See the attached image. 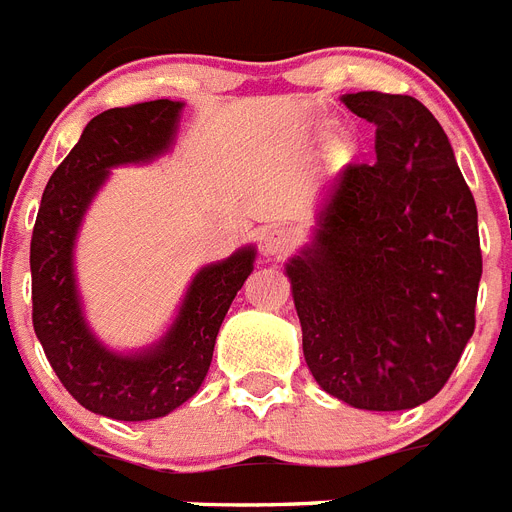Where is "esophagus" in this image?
Here are the masks:
<instances>
[{
	"label": "esophagus",
	"instance_id": "obj_1",
	"mask_svg": "<svg viewBox=\"0 0 512 512\" xmlns=\"http://www.w3.org/2000/svg\"><path fill=\"white\" fill-rule=\"evenodd\" d=\"M294 244H297V236L289 228H273V231L263 236V255L284 257L292 252Z\"/></svg>",
	"mask_w": 512,
	"mask_h": 512
}]
</instances>
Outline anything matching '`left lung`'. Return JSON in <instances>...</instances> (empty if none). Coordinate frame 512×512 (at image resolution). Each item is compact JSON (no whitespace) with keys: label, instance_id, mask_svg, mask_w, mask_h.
<instances>
[{"label":"left lung","instance_id":"1","mask_svg":"<svg viewBox=\"0 0 512 512\" xmlns=\"http://www.w3.org/2000/svg\"><path fill=\"white\" fill-rule=\"evenodd\" d=\"M342 102L376 126V162L323 189L313 236L286 263L305 363L360 410L439 394L476 328L479 215L439 120L413 97Z\"/></svg>","mask_w":512,"mask_h":512}]
</instances>
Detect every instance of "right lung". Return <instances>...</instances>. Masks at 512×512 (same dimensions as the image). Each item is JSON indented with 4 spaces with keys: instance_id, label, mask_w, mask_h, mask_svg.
Returning <instances> with one entry per match:
<instances>
[{
    "instance_id": "right-lung-1",
    "label": "right lung",
    "mask_w": 512,
    "mask_h": 512,
    "mask_svg": "<svg viewBox=\"0 0 512 512\" xmlns=\"http://www.w3.org/2000/svg\"><path fill=\"white\" fill-rule=\"evenodd\" d=\"M184 102L155 99L99 112L60 162L41 197L31 239L33 331L62 386L86 410L115 421H152L199 392L215 336L255 268L252 244L199 268L157 342L134 352L107 347L83 315L76 242L91 202L120 165H147L173 149Z\"/></svg>"
}]
</instances>
